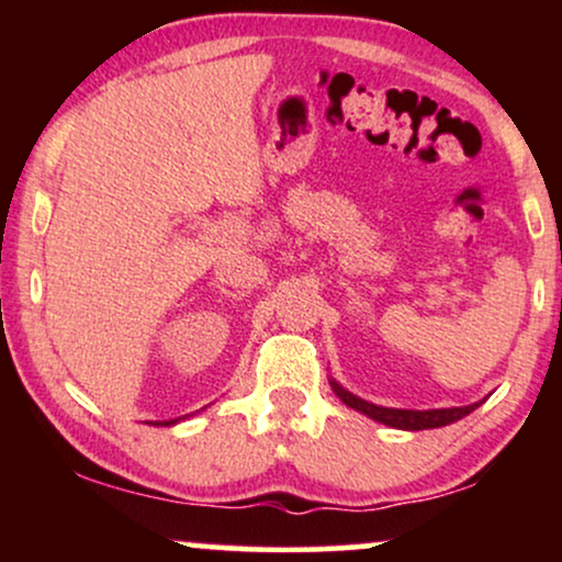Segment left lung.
I'll use <instances>...</instances> for the list:
<instances>
[{
    "label": "left lung",
    "mask_w": 562,
    "mask_h": 562,
    "mask_svg": "<svg viewBox=\"0 0 562 562\" xmlns=\"http://www.w3.org/2000/svg\"><path fill=\"white\" fill-rule=\"evenodd\" d=\"M330 385L335 396L340 398L351 409L362 412V415L370 417V420L389 425V428L398 430H428V428H443V425H451L462 417L470 415L473 409H479L483 402L468 404V406H449V409H393V406H380L372 402H364V398L353 396L351 391H346L338 380L330 378Z\"/></svg>",
    "instance_id": "1"
}]
</instances>
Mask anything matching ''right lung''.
I'll use <instances>...</instances> for the list:
<instances>
[{
    "label": "right lung",
    "mask_w": 562,
    "mask_h": 562,
    "mask_svg": "<svg viewBox=\"0 0 562 562\" xmlns=\"http://www.w3.org/2000/svg\"><path fill=\"white\" fill-rule=\"evenodd\" d=\"M179 420H184V417H173V420H156V423H150V425H160V428H164V425H166V428H171V425H177Z\"/></svg>",
    "instance_id": "1"
}]
</instances>
